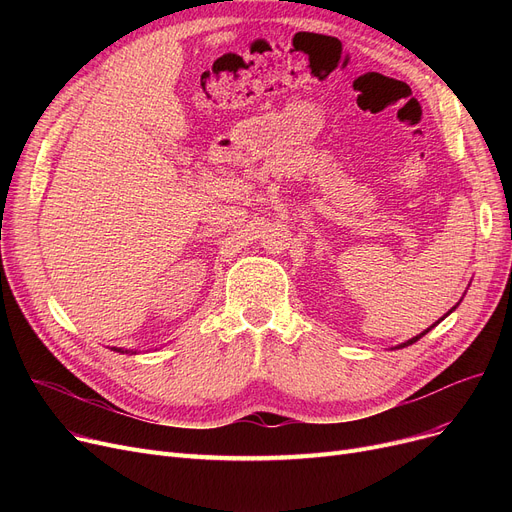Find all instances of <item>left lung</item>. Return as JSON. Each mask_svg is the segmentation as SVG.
I'll return each instance as SVG.
<instances>
[{
    "label": "left lung",
    "instance_id": "left-lung-1",
    "mask_svg": "<svg viewBox=\"0 0 512 512\" xmlns=\"http://www.w3.org/2000/svg\"><path fill=\"white\" fill-rule=\"evenodd\" d=\"M452 309H454V307H452ZM452 309H450V311H452ZM450 311H448V313H450ZM448 313H446V315H448ZM436 324H440V319H438V321H436ZM436 324H434V326H436ZM434 326H432V328H434ZM432 328H427V330H425V332H421V334H419V336H415V338H411V340H407V342H402V344H400V346H398V348H405V346H409V344H413V342H417V340H419V338H421V336H425V334H427V332H429V330H432Z\"/></svg>",
    "mask_w": 512,
    "mask_h": 512
}]
</instances>
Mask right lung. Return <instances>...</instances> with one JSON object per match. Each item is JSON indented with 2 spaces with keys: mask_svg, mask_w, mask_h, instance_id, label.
Returning <instances> with one entry per match:
<instances>
[{
  "mask_svg": "<svg viewBox=\"0 0 512 512\" xmlns=\"http://www.w3.org/2000/svg\"><path fill=\"white\" fill-rule=\"evenodd\" d=\"M114 351H118V353H124V351H122V348H114Z\"/></svg>",
  "mask_w": 512,
  "mask_h": 512,
  "instance_id": "obj_1",
  "label": "right lung"
}]
</instances>
